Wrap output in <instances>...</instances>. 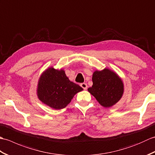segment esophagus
Returning <instances> with one entry per match:
<instances>
[{
	"label": "esophagus",
	"mask_w": 155,
	"mask_h": 155,
	"mask_svg": "<svg viewBox=\"0 0 155 155\" xmlns=\"http://www.w3.org/2000/svg\"><path fill=\"white\" fill-rule=\"evenodd\" d=\"M81 87L82 88H83L84 90H87V87H88L87 84V83H81Z\"/></svg>",
	"instance_id": "34e87169"
}]
</instances>
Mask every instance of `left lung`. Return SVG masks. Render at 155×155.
Here are the masks:
<instances>
[{"label":"left lung","instance_id":"1","mask_svg":"<svg viewBox=\"0 0 155 155\" xmlns=\"http://www.w3.org/2000/svg\"><path fill=\"white\" fill-rule=\"evenodd\" d=\"M92 80L93 84L88 91L103 107L113 106L123 96V82L115 72L109 69L94 72Z\"/></svg>","mask_w":155,"mask_h":155}]
</instances>
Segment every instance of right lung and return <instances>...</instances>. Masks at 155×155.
Masks as SVG:
<instances>
[{
	"mask_svg": "<svg viewBox=\"0 0 155 155\" xmlns=\"http://www.w3.org/2000/svg\"><path fill=\"white\" fill-rule=\"evenodd\" d=\"M83 90L79 85L69 81L63 70L51 67L39 78L37 95L44 104L58 110L67 107L74 95Z\"/></svg>",
	"mask_w": 155,
	"mask_h": 155,
	"instance_id": "obj_1",
	"label": "right lung"
}]
</instances>
